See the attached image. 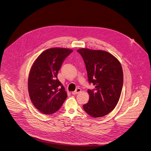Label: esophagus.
<instances>
[{"instance_id":"esophagus-1","label":"esophagus","mask_w":151,"mask_h":151,"mask_svg":"<svg viewBox=\"0 0 151 151\" xmlns=\"http://www.w3.org/2000/svg\"><path fill=\"white\" fill-rule=\"evenodd\" d=\"M81 91V90L79 88H78L77 89H76V90H75V91H73V92L72 93V94L75 95V94H78V93H80Z\"/></svg>"}]
</instances>
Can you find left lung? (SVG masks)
<instances>
[{
  "label": "left lung",
  "instance_id": "1",
  "mask_svg": "<svg viewBox=\"0 0 151 151\" xmlns=\"http://www.w3.org/2000/svg\"><path fill=\"white\" fill-rule=\"evenodd\" d=\"M86 64L89 83L95 88L88 90L90 96L84 111L93 117H101L112 111L120 97L123 74L119 61L111 53L86 48L77 50Z\"/></svg>",
  "mask_w": 151,
  "mask_h": 151
}]
</instances>
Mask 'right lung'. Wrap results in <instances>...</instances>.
Returning <instances> with one entry per match:
<instances>
[{
    "label": "right lung",
    "instance_id": "1",
    "mask_svg": "<svg viewBox=\"0 0 151 151\" xmlns=\"http://www.w3.org/2000/svg\"><path fill=\"white\" fill-rule=\"evenodd\" d=\"M73 50L48 49L32 64L28 78V92L32 104L39 111L52 114L57 111L67 97L57 75L65 58Z\"/></svg>",
    "mask_w": 151,
    "mask_h": 151
}]
</instances>
